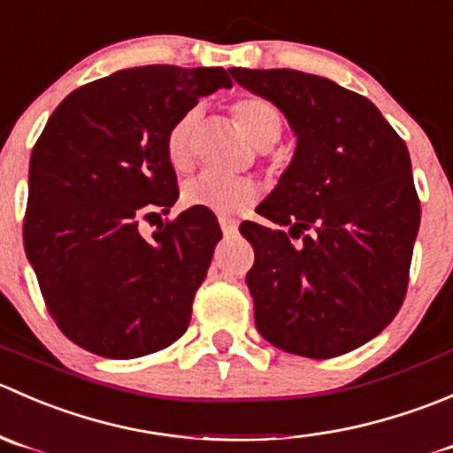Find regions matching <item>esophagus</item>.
Returning a JSON list of instances; mask_svg holds the SVG:
<instances>
[{
  "label": "esophagus",
  "instance_id": "obj_1",
  "mask_svg": "<svg viewBox=\"0 0 453 453\" xmlns=\"http://www.w3.org/2000/svg\"><path fill=\"white\" fill-rule=\"evenodd\" d=\"M218 222H220L222 233H225L226 237H228V235H235V233H237V220H235V218H231V216H220V218H218Z\"/></svg>",
  "mask_w": 453,
  "mask_h": 453
}]
</instances>
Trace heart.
<instances>
[{
    "label": "heart",
    "mask_w": 453,
    "mask_h": 453,
    "mask_svg": "<svg viewBox=\"0 0 453 453\" xmlns=\"http://www.w3.org/2000/svg\"><path fill=\"white\" fill-rule=\"evenodd\" d=\"M237 127L257 150H266L280 138L284 119L275 103L262 96H242L231 107ZM198 110H189L172 125L167 134V158L176 172H187L194 160V129ZM257 196L255 185L244 178H222L216 173H200L182 187V203L187 207H203L213 213H231L250 204Z\"/></svg>",
    "instance_id": "1"
}]
</instances>
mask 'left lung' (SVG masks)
Returning a JSON list of instances; mask_svg holds the SVG:
<instances>
[{"label":"left lung","instance_id":"left-lung-1","mask_svg":"<svg viewBox=\"0 0 453 453\" xmlns=\"http://www.w3.org/2000/svg\"><path fill=\"white\" fill-rule=\"evenodd\" d=\"M228 73L275 103L297 136L288 169L257 209L288 231L240 226L255 250L246 273L255 326L290 355H346L377 337L405 299L420 225L405 142L372 101L324 76Z\"/></svg>","mask_w":453,"mask_h":453}]
</instances>
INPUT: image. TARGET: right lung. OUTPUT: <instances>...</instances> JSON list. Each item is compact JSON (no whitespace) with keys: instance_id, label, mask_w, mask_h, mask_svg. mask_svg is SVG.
<instances>
[{"instance_id":"right-lung-1","label":"right lung","mask_w":453,"mask_h":453,"mask_svg":"<svg viewBox=\"0 0 453 453\" xmlns=\"http://www.w3.org/2000/svg\"><path fill=\"white\" fill-rule=\"evenodd\" d=\"M222 68L141 65L92 81L61 101L35 142L24 249L61 333L107 359L172 346L222 231L209 209L141 220L178 200L167 134L200 96L231 88Z\"/></svg>"}]
</instances>
